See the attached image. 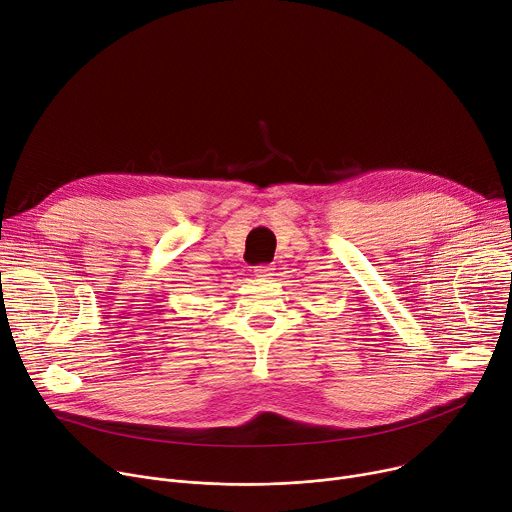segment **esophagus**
Returning a JSON list of instances; mask_svg holds the SVG:
<instances>
[{
  "instance_id": "34e87169",
  "label": "esophagus",
  "mask_w": 512,
  "mask_h": 512,
  "mask_svg": "<svg viewBox=\"0 0 512 512\" xmlns=\"http://www.w3.org/2000/svg\"><path fill=\"white\" fill-rule=\"evenodd\" d=\"M272 266H256L254 268V274H256V277L258 279H270L272 277Z\"/></svg>"
}]
</instances>
